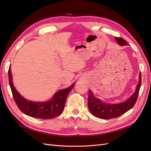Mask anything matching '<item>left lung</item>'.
Segmentation results:
<instances>
[{
  "instance_id": "8db88e82",
  "label": "left lung",
  "mask_w": 151,
  "mask_h": 151,
  "mask_svg": "<svg viewBox=\"0 0 151 151\" xmlns=\"http://www.w3.org/2000/svg\"><path fill=\"white\" fill-rule=\"evenodd\" d=\"M118 45L124 46L128 43L122 38L115 37ZM141 73L139 74V81L137 86L135 93L126 101L119 104H109L103 103L98 98H96L93 93L89 90L88 94V108L93 115L102 119H111L120 116L133 107L138 98L139 90L141 86Z\"/></svg>"
}]
</instances>
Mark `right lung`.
<instances>
[{
    "label": "right lung",
    "instance_id": "1",
    "mask_svg": "<svg viewBox=\"0 0 151 151\" xmlns=\"http://www.w3.org/2000/svg\"><path fill=\"white\" fill-rule=\"evenodd\" d=\"M8 76L13 98L17 107L25 115L40 119H52L60 115L64 108L68 94L74 86L73 84L67 89L58 91L48 101L35 103L24 99L17 92L12 81L11 67L9 68Z\"/></svg>",
    "mask_w": 151,
    "mask_h": 151
}]
</instances>
